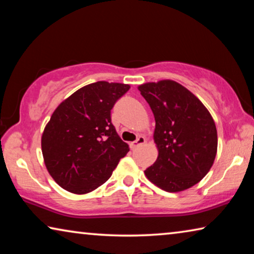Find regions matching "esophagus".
Returning <instances> with one entry per match:
<instances>
[{
	"instance_id": "1",
	"label": "esophagus",
	"mask_w": 254,
	"mask_h": 254,
	"mask_svg": "<svg viewBox=\"0 0 254 254\" xmlns=\"http://www.w3.org/2000/svg\"><path fill=\"white\" fill-rule=\"evenodd\" d=\"M144 142H145V137L142 136V135H140V136H137V139L135 141H133V142L130 143V148L135 149V148L139 147V145H142Z\"/></svg>"
}]
</instances>
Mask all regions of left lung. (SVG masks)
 <instances>
[{
    "mask_svg": "<svg viewBox=\"0 0 254 254\" xmlns=\"http://www.w3.org/2000/svg\"><path fill=\"white\" fill-rule=\"evenodd\" d=\"M139 91L156 120V162L144 170L159 188L177 192L194 186L213 166L217 131L207 109L194 94L174 80L140 85Z\"/></svg>",
    "mask_w": 254,
    "mask_h": 254,
    "instance_id": "1",
    "label": "left lung"
}]
</instances>
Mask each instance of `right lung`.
I'll list each match as a JSON object with an SVG mask.
<instances>
[{"label":"right lung","instance_id":"1","mask_svg":"<svg viewBox=\"0 0 254 254\" xmlns=\"http://www.w3.org/2000/svg\"><path fill=\"white\" fill-rule=\"evenodd\" d=\"M130 85L96 81L55 110L41 137L45 165L60 187L87 194L100 187L128 152L111 121V110Z\"/></svg>","mask_w":254,"mask_h":254}]
</instances>
